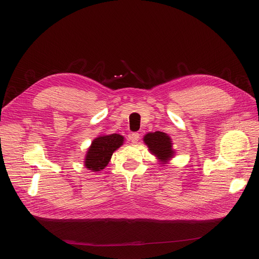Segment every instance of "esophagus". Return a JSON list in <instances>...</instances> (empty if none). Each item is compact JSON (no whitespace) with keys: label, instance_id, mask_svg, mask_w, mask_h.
Segmentation results:
<instances>
[{"label":"esophagus","instance_id":"obj_1","mask_svg":"<svg viewBox=\"0 0 259 259\" xmlns=\"http://www.w3.org/2000/svg\"><path fill=\"white\" fill-rule=\"evenodd\" d=\"M139 134L138 133H133V134L130 135V140L133 144H137V142L139 140Z\"/></svg>","mask_w":259,"mask_h":259}]
</instances>
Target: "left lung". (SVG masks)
<instances>
[{
  "label": "left lung",
  "instance_id": "obj_1",
  "mask_svg": "<svg viewBox=\"0 0 259 259\" xmlns=\"http://www.w3.org/2000/svg\"><path fill=\"white\" fill-rule=\"evenodd\" d=\"M144 142L150 152L154 154L162 164H166L168 160L173 158V144H171L170 137L165 133H148L144 137Z\"/></svg>",
  "mask_w": 259,
  "mask_h": 259
}]
</instances>
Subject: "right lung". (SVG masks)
I'll list each match as a JSON object with an SVG mask.
<instances>
[{"label":"right lung","mask_w":259,"mask_h":259,"mask_svg":"<svg viewBox=\"0 0 259 259\" xmlns=\"http://www.w3.org/2000/svg\"><path fill=\"white\" fill-rule=\"evenodd\" d=\"M124 137L119 134L103 135L93 140L85 155L84 166L93 171L104 169L113 152L123 145Z\"/></svg>","instance_id":"obj_1"}]
</instances>
